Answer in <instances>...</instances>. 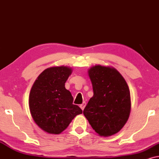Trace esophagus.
Instances as JSON below:
<instances>
[{
    "mask_svg": "<svg viewBox=\"0 0 159 159\" xmlns=\"http://www.w3.org/2000/svg\"><path fill=\"white\" fill-rule=\"evenodd\" d=\"M85 106H86V102H84L82 103L81 105H80V107H81L82 111H84V107H85Z\"/></svg>",
    "mask_w": 159,
    "mask_h": 159,
    "instance_id": "esophagus-1",
    "label": "esophagus"
}]
</instances>
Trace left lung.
<instances>
[{"mask_svg": "<svg viewBox=\"0 0 159 159\" xmlns=\"http://www.w3.org/2000/svg\"><path fill=\"white\" fill-rule=\"evenodd\" d=\"M88 73L94 95L84 108V115L99 135L111 136L124 127L129 117V89L114 67L95 65Z\"/></svg>", "mask_w": 159, "mask_h": 159, "instance_id": "left-lung-1", "label": "left lung"}]
</instances>
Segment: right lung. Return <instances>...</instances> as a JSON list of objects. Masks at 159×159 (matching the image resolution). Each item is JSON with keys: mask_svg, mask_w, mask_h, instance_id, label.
<instances>
[{"mask_svg": "<svg viewBox=\"0 0 159 159\" xmlns=\"http://www.w3.org/2000/svg\"><path fill=\"white\" fill-rule=\"evenodd\" d=\"M72 73L66 66L52 67L39 75L32 86L29 107L34 121L48 134H59L82 113L65 84Z\"/></svg>", "mask_w": 159, "mask_h": 159, "instance_id": "add662e5", "label": "right lung"}]
</instances>
